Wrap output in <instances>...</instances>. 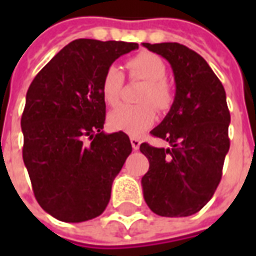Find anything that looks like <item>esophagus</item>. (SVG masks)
Listing matches in <instances>:
<instances>
[{"label": "esophagus", "mask_w": 256, "mask_h": 256, "mask_svg": "<svg viewBox=\"0 0 256 256\" xmlns=\"http://www.w3.org/2000/svg\"><path fill=\"white\" fill-rule=\"evenodd\" d=\"M130 142H132V146H133L134 150H137L140 148V144H141V141L138 138H136V137H132L130 138Z\"/></svg>", "instance_id": "34e87169"}]
</instances>
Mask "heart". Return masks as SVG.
I'll return each instance as SVG.
<instances>
[{
    "mask_svg": "<svg viewBox=\"0 0 256 256\" xmlns=\"http://www.w3.org/2000/svg\"><path fill=\"white\" fill-rule=\"evenodd\" d=\"M130 76L144 80L145 86L138 97V106H120L108 116V124L115 132L140 136L155 123L156 112L167 111L172 104V90L166 80V64L163 58L150 52H140L128 58ZM124 75L120 68L110 66L101 78L100 92L106 104L115 106L120 100Z\"/></svg>",
    "mask_w": 256,
    "mask_h": 256,
    "instance_id": "obj_1",
    "label": "heart"
}]
</instances>
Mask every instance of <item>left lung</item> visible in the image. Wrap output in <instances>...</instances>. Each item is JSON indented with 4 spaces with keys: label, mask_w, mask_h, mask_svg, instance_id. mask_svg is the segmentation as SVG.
<instances>
[{
    "label": "left lung",
    "mask_w": 256,
    "mask_h": 256,
    "mask_svg": "<svg viewBox=\"0 0 256 256\" xmlns=\"http://www.w3.org/2000/svg\"><path fill=\"white\" fill-rule=\"evenodd\" d=\"M170 63L176 97L170 111L150 134L170 148L142 142L150 160L141 180L148 207L160 216H189L203 208L220 185L230 146V112L218 76L198 53L177 42L142 44Z\"/></svg>",
    "instance_id": "1"
}]
</instances>
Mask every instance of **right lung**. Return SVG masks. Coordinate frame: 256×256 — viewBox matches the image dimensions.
Returning a JSON list of instances; mask_svg holds the SVG:
<instances>
[{"mask_svg":"<svg viewBox=\"0 0 256 256\" xmlns=\"http://www.w3.org/2000/svg\"><path fill=\"white\" fill-rule=\"evenodd\" d=\"M138 49L123 41L75 40L36 74L22 115L23 160L36 202L63 222L104 212L112 182L132 154L128 136L106 134L102 74Z\"/></svg>","mask_w":256,"mask_h":256,"instance_id":"right-lung-1","label":"right lung"}]
</instances>
